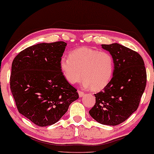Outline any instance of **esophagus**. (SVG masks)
Segmentation results:
<instances>
[{"instance_id": "obj_1", "label": "esophagus", "mask_w": 154, "mask_h": 154, "mask_svg": "<svg viewBox=\"0 0 154 154\" xmlns=\"http://www.w3.org/2000/svg\"><path fill=\"white\" fill-rule=\"evenodd\" d=\"M78 93H79V95L80 97H84L85 95V93L83 91H82V90H78Z\"/></svg>"}]
</instances>
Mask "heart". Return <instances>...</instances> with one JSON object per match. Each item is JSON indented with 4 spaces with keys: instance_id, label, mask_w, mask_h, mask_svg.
I'll return each mask as SVG.
<instances>
[{
    "instance_id": "heart-1",
    "label": "heart",
    "mask_w": 154,
    "mask_h": 154,
    "mask_svg": "<svg viewBox=\"0 0 154 154\" xmlns=\"http://www.w3.org/2000/svg\"><path fill=\"white\" fill-rule=\"evenodd\" d=\"M60 65L68 83L76 84L83 77V86L91 87L93 90H101L108 85L114 68L110 53L85 47L72 51L69 57H62Z\"/></svg>"
}]
</instances>
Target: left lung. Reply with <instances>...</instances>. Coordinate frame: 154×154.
I'll return each instance as SVG.
<instances>
[{
    "label": "left lung",
    "instance_id": "8db88e82",
    "mask_svg": "<svg viewBox=\"0 0 154 154\" xmlns=\"http://www.w3.org/2000/svg\"><path fill=\"white\" fill-rule=\"evenodd\" d=\"M114 62L113 77L102 91L94 94L95 104L89 111L103 125H117L138 109L147 83V72L140 54L118 43L102 45Z\"/></svg>",
    "mask_w": 154,
    "mask_h": 154
}]
</instances>
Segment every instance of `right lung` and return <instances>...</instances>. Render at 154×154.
<instances>
[{
    "instance_id": "1",
    "label": "right lung",
    "mask_w": 154,
    "mask_h": 154,
    "mask_svg": "<svg viewBox=\"0 0 154 154\" xmlns=\"http://www.w3.org/2000/svg\"><path fill=\"white\" fill-rule=\"evenodd\" d=\"M66 46L62 41L38 44L22 51L12 62L10 88L17 109L36 125L55 123L79 98L60 68Z\"/></svg>"
}]
</instances>
